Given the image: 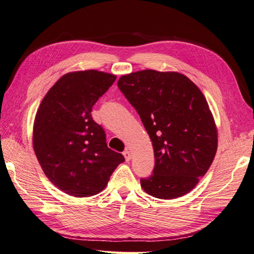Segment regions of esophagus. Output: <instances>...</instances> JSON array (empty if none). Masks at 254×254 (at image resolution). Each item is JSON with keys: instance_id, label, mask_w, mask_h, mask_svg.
I'll list each match as a JSON object with an SVG mask.
<instances>
[{"instance_id": "esophagus-1", "label": "esophagus", "mask_w": 254, "mask_h": 254, "mask_svg": "<svg viewBox=\"0 0 254 254\" xmlns=\"http://www.w3.org/2000/svg\"><path fill=\"white\" fill-rule=\"evenodd\" d=\"M124 157H125V160L126 161H130V159H131V153H130V151H128V150H126V151H124Z\"/></svg>"}]
</instances>
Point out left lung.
<instances>
[{"label":"left lung","mask_w":254,"mask_h":254,"mask_svg":"<svg viewBox=\"0 0 254 254\" xmlns=\"http://www.w3.org/2000/svg\"><path fill=\"white\" fill-rule=\"evenodd\" d=\"M118 87L134 107L152 141L153 173L141 188L153 197L190 193L210 168L218 132L203 93L180 72L142 70L122 75Z\"/></svg>","instance_id":"8db88e82"}]
</instances>
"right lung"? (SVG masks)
I'll use <instances>...</instances> for the list:
<instances>
[{"mask_svg":"<svg viewBox=\"0 0 254 254\" xmlns=\"http://www.w3.org/2000/svg\"><path fill=\"white\" fill-rule=\"evenodd\" d=\"M115 80V74L97 70L68 72L50 87L36 113V157L50 182L73 197L102 192L125 160L107 147L104 130L91 115Z\"/></svg>","mask_w":254,"mask_h":254,"instance_id":"add662e5","label":"right lung"}]
</instances>
